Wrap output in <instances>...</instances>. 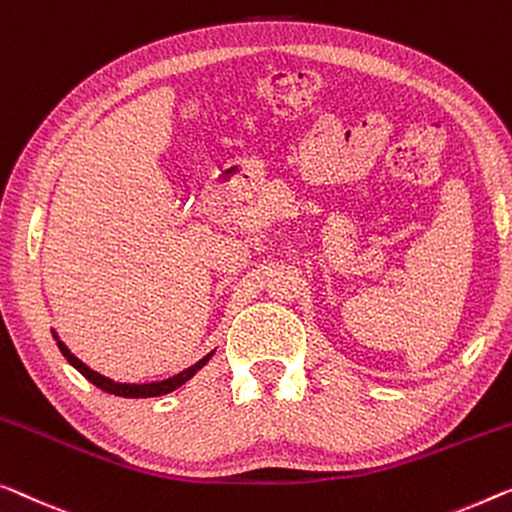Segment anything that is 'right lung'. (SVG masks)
Instances as JSON below:
<instances>
[{"mask_svg":"<svg viewBox=\"0 0 512 512\" xmlns=\"http://www.w3.org/2000/svg\"><path fill=\"white\" fill-rule=\"evenodd\" d=\"M52 335H55L59 352L64 354L66 361L71 363L73 368L78 370L82 377H87V379L91 381V384L101 388V391L110 393V395H119V398H156V395H165V393L177 391V388L186 384V381H188L190 377H195V372H197V370H202L204 365L209 363V358L213 356V352H211V354H207L204 358H200V361H197L195 365H190V368H186L183 372H179V375H174V377H170V379H163V381H151V384H119V381H112V379H108V377L98 375L96 370L87 368V365L82 363L78 356L71 354V349H68V347L64 345V342H61V340L57 338V333H52Z\"/></svg>","mask_w":512,"mask_h":512,"instance_id":"1","label":"right lung"}]
</instances>
